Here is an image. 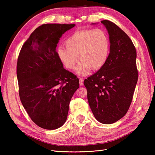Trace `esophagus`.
<instances>
[{"mask_svg": "<svg viewBox=\"0 0 155 155\" xmlns=\"http://www.w3.org/2000/svg\"><path fill=\"white\" fill-rule=\"evenodd\" d=\"M79 85L80 86H83V78H79Z\"/></svg>", "mask_w": 155, "mask_h": 155, "instance_id": "obj_1", "label": "esophagus"}]
</instances>
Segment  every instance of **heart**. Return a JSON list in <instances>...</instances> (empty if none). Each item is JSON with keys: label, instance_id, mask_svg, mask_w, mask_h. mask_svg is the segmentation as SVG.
Returning a JSON list of instances; mask_svg holds the SVG:
<instances>
[{"label": "heart", "instance_id": "1", "mask_svg": "<svg viewBox=\"0 0 155 155\" xmlns=\"http://www.w3.org/2000/svg\"><path fill=\"white\" fill-rule=\"evenodd\" d=\"M66 47L59 46L58 57L64 67L70 70L81 63L76 72L80 76L87 74L90 70H97L104 66L110 53V41L106 33L100 29L78 31L65 41Z\"/></svg>", "mask_w": 155, "mask_h": 155}]
</instances>
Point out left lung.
<instances>
[{
  "label": "left lung",
  "instance_id": "left-lung-1",
  "mask_svg": "<svg viewBox=\"0 0 155 155\" xmlns=\"http://www.w3.org/2000/svg\"><path fill=\"white\" fill-rule=\"evenodd\" d=\"M101 22L109 35V55L104 66L85 79L84 85L96 119L111 124L125 115L132 101L138 78L137 51L129 36L114 23Z\"/></svg>",
  "mask_w": 155,
  "mask_h": 155
}]
</instances>
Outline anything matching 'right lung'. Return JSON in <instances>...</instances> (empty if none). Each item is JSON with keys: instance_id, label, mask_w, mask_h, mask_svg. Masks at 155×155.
Here are the masks:
<instances>
[{"instance_id": "1", "label": "right lung", "mask_w": 155, "mask_h": 155, "mask_svg": "<svg viewBox=\"0 0 155 155\" xmlns=\"http://www.w3.org/2000/svg\"><path fill=\"white\" fill-rule=\"evenodd\" d=\"M76 25L45 24L33 31L18 55L17 76L22 104L40 127L54 130L67 120L79 79L63 68L56 47Z\"/></svg>"}]
</instances>
